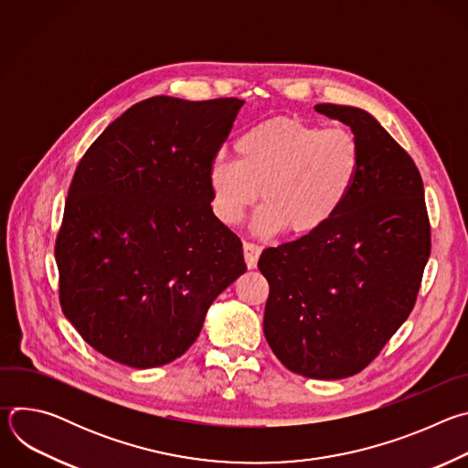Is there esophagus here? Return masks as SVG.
I'll use <instances>...</instances> for the list:
<instances>
[{"mask_svg": "<svg viewBox=\"0 0 468 468\" xmlns=\"http://www.w3.org/2000/svg\"><path fill=\"white\" fill-rule=\"evenodd\" d=\"M259 255H261V246L253 242H244V259H246L248 269H255Z\"/></svg>", "mask_w": 468, "mask_h": 468, "instance_id": "obj_1", "label": "esophagus"}]
</instances>
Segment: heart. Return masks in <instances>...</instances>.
<instances>
[{"label": "heart", "mask_w": 468, "mask_h": 468, "mask_svg": "<svg viewBox=\"0 0 468 468\" xmlns=\"http://www.w3.org/2000/svg\"><path fill=\"white\" fill-rule=\"evenodd\" d=\"M237 161L217 157L209 186L218 217L239 224L257 202L262 237L283 229L303 237L327 226L348 202L361 174V144L345 127H324L291 116L259 122L235 141Z\"/></svg>", "instance_id": "obj_1"}]
</instances>
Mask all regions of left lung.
I'll list each match as a JSON object with an SVG mask.
<instances>
[{
    "mask_svg": "<svg viewBox=\"0 0 468 468\" xmlns=\"http://www.w3.org/2000/svg\"><path fill=\"white\" fill-rule=\"evenodd\" d=\"M361 144V174L327 226L266 248L262 329L276 357L313 379L361 372L413 311L430 257L424 185L408 152L367 111L320 103Z\"/></svg>",
    "mask_w": 468,
    "mask_h": 468,
    "instance_id": "obj_1",
    "label": "left lung"
}]
</instances>
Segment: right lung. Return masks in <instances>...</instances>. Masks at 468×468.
I'll use <instances>...</instances> for the list:
<instances>
[{"mask_svg":"<svg viewBox=\"0 0 468 468\" xmlns=\"http://www.w3.org/2000/svg\"><path fill=\"white\" fill-rule=\"evenodd\" d=\"M244 105L154 96L87 150L55 242L64 316L131 368L181 357L217 296L246 272L240 239L213 213L209 168Z\"/></svg>","mask_w":468,"mask_h":468,"instance_id":"right-lung-1","label":"right lung"}]
</instances>
